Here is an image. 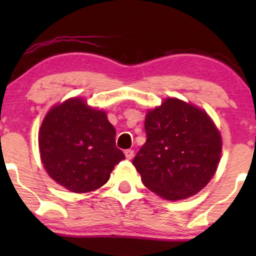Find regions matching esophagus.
Returning a JSON list of instances; mask_svg holds the SVG:
<instances>
[{
  "label": "esophagus",
  "mask_w": 256,
  "mask_h": 256,
  "mask_svg": "<svg viewBox=\"0 0 256 256\" xmlns=\"http://www.w3.org/2000/svg\"><path fill=\"white\" fill-rule=\"evenodd\" d=\"M125 156L128 160H131L134 157V150L128 148V150H125Z\"/></svg>",
  "instance_id": "1"
}]
</instances>
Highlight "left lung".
Returning a JSON list of instances; mask_svg holds the SVG:
<instances>
[{
  "mask_svg": "<svg viewBox=\"0 0 256 256\" xmlns=\"http://www.w3.org/2000/svg\"><path fill=\"white\" fill-rule=\"evenodd\" d=\"M147 140L132 164L144 184L168 200H184L207 186L218 168L222 138L208 114L176 98L148 110Z\"/></svg>",
  "mask_w": 256,
  "mask_h": 256,
  "instance_id": "8db88e82",
  "label": "left lung"
}]
</instances>
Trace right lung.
I'll return each instance as SVG.
<instances>
[{
    "label": "right lung",
    "mask_w": 256,
    "mask_h": 256,
    "mask_svg": "<svg viewBox=\"0 0 256 256\" xmlns=\"http://www.w3.org/2000/svg\"><path fill=\"white\" fill-rule=\"evenodd\" d=\"M106 112L70 98L49 110L40 128V160L47 174L74 193L98 190L125 158L115 144Z\"/></svg>",
    "instance_id": "add662e5"
}]
</instances>
